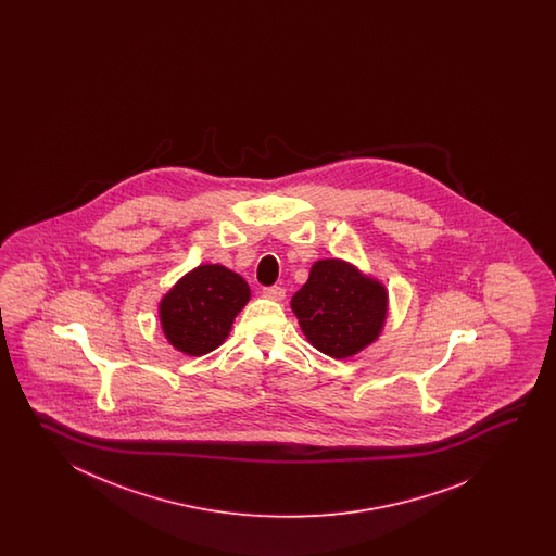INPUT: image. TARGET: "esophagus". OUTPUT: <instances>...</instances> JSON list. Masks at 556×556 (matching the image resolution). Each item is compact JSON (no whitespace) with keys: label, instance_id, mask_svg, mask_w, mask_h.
Returning a JSON list of instances; mask_svg holds the SVG:
<instances>
[{"label":"esophagus","instance_id":"1","mask_svg":"<svg viewBox=\"0 0 556 556\" xmlns=\"http://www.w3.org/2000/svg\"><path fill=\"white\" fill-rule=\"evenodd\" d=\"M262 294L270 298V300H276V302H282L283 298H286V290H283L282 286H270V288H264Z\"/></svg>","mask_w":556,"mask_h":556}]
</instances>
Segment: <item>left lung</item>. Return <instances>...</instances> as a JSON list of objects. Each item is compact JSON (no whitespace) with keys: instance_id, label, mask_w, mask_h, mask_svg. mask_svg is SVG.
<instances>
[{"instance_id":"left-lung-1","label":"left lung","mask_w":556,"mask_h":556,"mask_svg":"<svg viewBox=\"0 0 556 556\" xmlns=\"http://www.w3.org/2000/svg\"><path fill=\"white\" fill-rule=\"evenodd\" d=\"M292 309L307 342L345 359L378 340L388 318V290L350 262L326 258L314 262Z\"/></svg>"}]
</instances>
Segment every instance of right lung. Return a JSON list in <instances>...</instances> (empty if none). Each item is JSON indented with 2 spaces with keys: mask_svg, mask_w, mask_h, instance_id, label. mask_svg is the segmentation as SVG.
<instances>
[{
  "mask_svg": "<svg viewBox=\"0 0 556 556\" xmlns=\"http://www.w3.org/2000/svg\"><path fill=\"white\" fill-rule=\"evenodd\" d=\"M247 280L220 264H202L178 280L161 300L165 338L178 352L204 355L225 342L238 312L247 306Z\"/></svg>",
  "mask_w": 556,
  "mask_h": 556,
  "instance_id": "right-lung-1",
  "label": "right lung"
}]
</instances>
